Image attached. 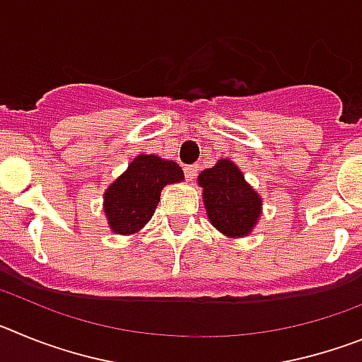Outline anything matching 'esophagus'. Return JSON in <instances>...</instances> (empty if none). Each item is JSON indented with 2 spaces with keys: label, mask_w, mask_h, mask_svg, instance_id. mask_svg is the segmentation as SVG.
<instances>
[{
  "label": "esophagus",
  "mask_w": 362,
  "mask_h": 362,
  "mask_svg": "<svg viewBox=\"0 0 362 362\" xmlns=\"http://www.w3.org/2000/svg\"><path fill=\"white\" fill-rule=\"evenodd\" d=\"M183 170H185V175H187V181H194V177L197 175V170H199V168H197L196 165H190V166H185Z\"/></svg>",
  "instance_id": "1"
}]
</instances>
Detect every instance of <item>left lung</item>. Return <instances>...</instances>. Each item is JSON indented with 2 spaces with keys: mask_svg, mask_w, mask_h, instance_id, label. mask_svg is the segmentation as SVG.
<instances>
[{
  "mask_svg": "<svg viewBox=\"0 0 362 362\" xmlns=\"http://www.w3.org/2000/svg\"><path fill=\"white\" fill-rule=\"evenodd\" d=\"M197 185L203 188L204 210L217 232L228 239L252 233L263 214V199L235 163L219 159L197 175Z\"/></svg>",
  "mask_w": 362,
  "mask_h": 362,
  "instance_id": "left-lung-1",
  "label": "left lung"
}]
</instances>
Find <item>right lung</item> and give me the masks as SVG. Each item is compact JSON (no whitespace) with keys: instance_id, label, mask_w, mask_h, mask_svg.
Listing matches in <instances>:
<instances>
[{"instance_id":"obj_1","label":"right lung","mask_w":362,"mask_h":362,"mask_svg":"<svg viewBox=\"0 0 362 362\" xmlns=\"http://www.w3.org/2000/svg\"><path fill=\"white\" fill-rule=\"evenodd\" d=\"M185 179L181 166L153 153H139L103 194L108 228L117 235H134L152 219L166 185Z\"/></svg>"}]
</instances>
